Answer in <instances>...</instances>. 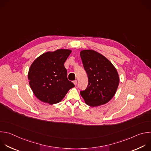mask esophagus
I'll use <instances>...</instances> for the list:
<instances>
[{
    "label": "esophagus",
    "mask_w": 151,
    "mask_h": 151,
    "mask_svg": "<svg viewBox=\"0 0 151 151\" xmlns=\"http://www.w3.org/2000/svg\"><path fill=\"white\" fill-rule=\"evenodd\" d=\"M73 83H74V85H77V81H76V80L73 81Z\"/></svg>",
    "instance_id": "1"
}]
</instances>
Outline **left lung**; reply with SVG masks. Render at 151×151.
I'll use <instances>...</instances> for the list:
<instances>
[{"label":"left lung","instance_id":"1","mask_svg":"<svg viewBox=\"0 0 151 151\" xmlns=\"http://www.w3.org/2000/svg\"><path fill=\"white\" fill-rule=\"evenodd\" d=\"M80 56L88 78L86 89L81 91L85 103L93 107L107 104L119 86L120 78L116 68L107 58L95 50H81Z\"/></svg>","mask_w":151,"mask_h":151}]
</instances>
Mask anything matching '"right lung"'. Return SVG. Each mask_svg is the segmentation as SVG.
Instances as JSON below:
<instances>
[{
  "mask_svg": "<svg viewBox=\"0 0 151 151\" xmlns=\"http://www.w3.org/2000/svg\"><path fill=\"white\" fill-rule=\"evenodd\" d=\"M71 52L70 49L47 52L31 64L28 74L29 86L41 101L49 104L59 103L68 91L75 86L68 79L64 66Z\"/></svg>",
  "mask_w": 151,
  "mask_h": 151,
  "instance_id": "1",
  "label": "right lung"
}]
</instances>
